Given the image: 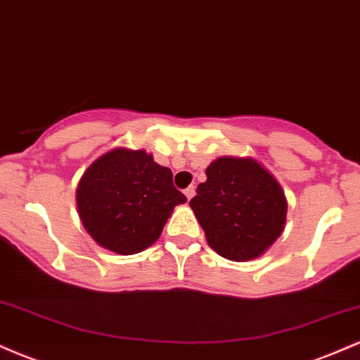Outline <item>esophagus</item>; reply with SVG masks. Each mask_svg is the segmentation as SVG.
Instances as JSON below:
<instances>
[{"label":"esophagus","instance_id":"obj_1","mask_svg":"<svg viewBox=\"0 0 360 360\" xmlns=\"http://www.w3.org/2000/svg\"><path fill=\"white\" fill-rule=\"evenodd\" d=\"M184 196H186V198H188V201H189V200H191V198L194 196V188H193V186H189V188H188V189H184Z\"/></svg>","mask_w":360,"mask_h":360}]
</instances>
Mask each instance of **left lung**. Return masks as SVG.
Listing matches in <instances>:
<instances>
[{"mask_svg": "<svg viewBox=\"0 0 360 360\" xmlns=\"http://www.w3.org/2000/svg\"><path fill=\"white\" fill-rule=\"evenodd\" d=\"M189 206L221 257L257 259L279 238L288 201L276 177L252 157H218Z\"/></svg>", "mask_w": 360, "mask_h": 360, "instance_id": "8db88e82", "label": "left lung"}]
</instances>
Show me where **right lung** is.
<instances>
[{"mask_svg": "<svg viewBox=\"0 0 360 360\" xmlns=\"http://www.w3.org/2000/svg\"><path fill=\"white\" fill-rule=\"evenodd\" d=\"M82 226L103 249L120 255L146 250L186 196L169 167L146 150L111 148L82 174L76 191Z\"/></svg>", "mask_w": 360, "mask_h": 360, "instance_id": "obj_1", "label": "right lung"}]
</instances>
